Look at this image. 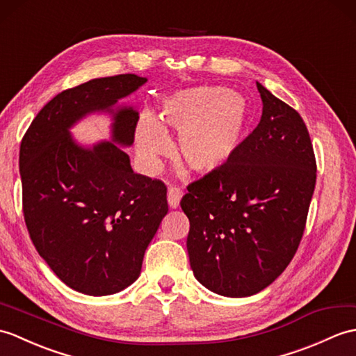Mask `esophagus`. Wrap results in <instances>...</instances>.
<instances>
[{"label":"esophagus","instance_id":"1","mask_svg":"<svg viewBox=\"0 0 356 356\" xmlns=\"http://www.w3.org/2000/svg\"><path fill=\"white\" fill-rule=\"evenodd\" d=\"M181 195H184V191H181L180 188H177V186H170L168 188V197L167 198H168L170 208H177Z\"/></svg>","mask_w":356,"mask_h":356}]
</instances>
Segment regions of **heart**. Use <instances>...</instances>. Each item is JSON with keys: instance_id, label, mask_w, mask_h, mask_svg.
Here are the masks:
<instances>
[{"instance_id": "heart-1", "label": "heart", "mask_w": 356, "mask_h": 356, "mask_svg": "<svg viewBox=\"0 0 356 356\" xmlns=\"http://www.w3.org/2000/svg\"><path fill=\"white\" fill-rule=\"evenodd\" d=\"M247 103L241 94L221 86L180 89L165 98L158 121L144 118L136 129V147L148 167H158L170 152L167 134H179L177 154L197 172L226 165L241 145L247 127Z\"/></svg>"}]
</instances>
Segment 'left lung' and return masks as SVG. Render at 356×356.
<instances>
[{
    "mask_svg": "<svg viewBox=\"0 0 356 356\" xmlns=\"http://www.w3.org/2000/svg\"><path fill=\"white\" fill-rule=\"evenodd\" d=\"M262 117L226 165L188 185L186 249L195 279L226 297L262 291L297 252L316 188L308 129L256 81Z\"/></svg>",
    "mask_w": 356,
    "mask_h": 356,
    "instance_id": "left-lung-1",
    "label": "left lung"
}]
</instances>
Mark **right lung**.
Listing matches in <instances>:
<instances>
[{
  "label": "right lung",
  "mask_w": 356,
  "mask_h": 356,
  "mask_svg": "<svg viewBox=\"0 0 356 356\" xmlns=\"http://www.w3.org/2000/svg\"><path fill=\"white\" fill-rule=\"evenodd\" d=\"M145 77L120 74L89 80L48 102L19 150L22 211L38 253L56 276L88 296H109L140 275L144 253L167 216V186L136 175L129 154L139 113L113 106ZM94 111L114 113L113 140L81 147L69 135Z\"/></svg>",
  "instance_id": "1"
}]
</instances>
